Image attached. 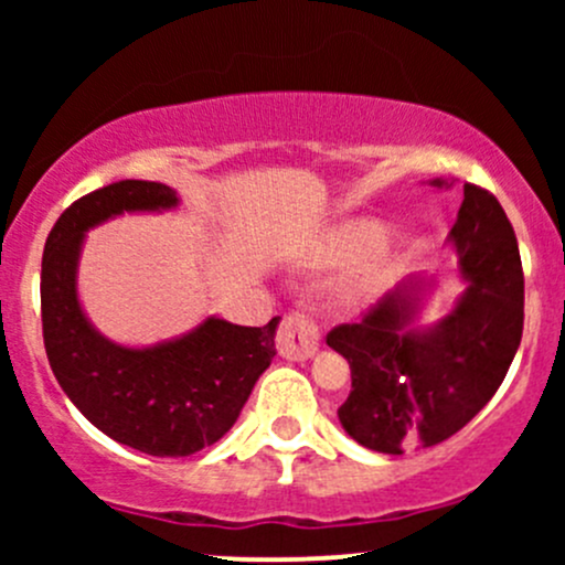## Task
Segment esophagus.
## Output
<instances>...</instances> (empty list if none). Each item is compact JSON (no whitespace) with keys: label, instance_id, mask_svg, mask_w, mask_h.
Segmentation results:
<instances>
[{"label":"esophagus","instance_id":"34e87169","mask_svg":"<svg viewBox=\"0 0 565 565\" xmlns=\"http://www.w3.org/2000/svg\"><path fill=\"white\" fill-rule=\"evenodd\" d=\"M321 334L313 319L305 313H291L278 329V353L287 361H308L319 350Z\"/></svg>","mask_w":565,"mask_h":565}]
</instances>
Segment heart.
<instances>
[{"label":"heart","instance_id":"heart-1","mask_svg":"<svg viewBox=\"0 0 565 565\" xmlns=\"http://www.w3.org/2000/svg\"><path fill=\"white\" fill-rule=\"evenodd\" d=\"M385 236H387L385 225L374 223V220H353V223H345L334 233L332 257L353 260V257L369 255V252L377 249V246L385 242Z\"/></svg>","mask_w":565,"mask_h":565}]
</instances>
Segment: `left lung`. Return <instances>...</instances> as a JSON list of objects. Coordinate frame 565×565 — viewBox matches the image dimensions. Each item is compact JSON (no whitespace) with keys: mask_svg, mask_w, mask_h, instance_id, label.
<instances>
[{"mask_svg":"<svg viewBox=\"0 0 565 565\" xmlns=\"http://www.w3.org/2000/svg\"><path fill=\"white\" fill-rule=\"evenodd\" d=\"M451 188L449 180H430ZM465 289L444 319L419 327L430 278H406L361 319L327 334L350 364V395L337 408L353 440L380 454L436 446L489 404L523 334V268L499 201L465 183L449 231Z\"/></svg>","mask_w":565,"mask_h":565,"instance_id":"obj_1","label":"left lung"}]
</instances>
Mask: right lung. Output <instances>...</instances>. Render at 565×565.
<instances>
[{
	"instance_id": "add662e5",
	"label": "right lung",
	"mask_w": 565,
	"mask_h": 565,
	"mask_svg": "<svg viewBox=\"0 0 565 565\" xmlns=\"http://www.w3.org/2000/svg\"><path fill=\"white\" fill-rule=\"evenodd\" d=\"M178 193L151 180H119L68 206L42 257V332L57 385L97 430L151 457H188L231 430L276 355L278 316L238 327L210 316L174 340L127 348L84 316L76 274L89 228L125 212H164Z\"/></svg>"
}]
</instances>
